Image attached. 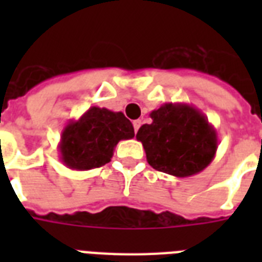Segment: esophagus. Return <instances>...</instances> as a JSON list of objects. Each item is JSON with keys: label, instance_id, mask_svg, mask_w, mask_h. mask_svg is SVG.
I'll list each match as a JSON object with an SVG mask.
<instances>
[{"label": "esophagus", "instance_id": "obj_1", "mask_svg": "<svg viewBox=\"0 0 262 262\" xmlns=\"http://www.w3.org/2000/svg\"><path fill=\"white\" fill-rule=\"evenodd\" d=\"M140 126H141V121H140V119H136V121H133V127H135V132L139 130Z\"/></svg>", "mask_w": 262, "mask_h": 262}]
</instances>
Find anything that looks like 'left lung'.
I'll list each match as a JSON object with an SVG mask.
<instances>
[{
    "mask_svg": "<svg viewBox=\"0 0 262 262\" xmlns=\"http://www.w3.org/2000/svg\"><path fill=\"white\" fill-rule=\"evenodd\" d=\"M140 127L147 162L158 171L190 177L207 168L217 151V133L205 114L187 103H164Z\"/></svg>",
    "mask_w": 262,
    "mask_h": 262,
    "instance_id": "left-lung-1",
    "label": "left lung"
}]
</instances>
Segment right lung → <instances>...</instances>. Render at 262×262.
<instances>
[{"label": "right lung", "mask_w": 262, "mask_h": 262, "mask_svg": "<svg viewBox=\"0 0 262 262\" xmlns=\"http://www.w3.org/2000/svg\"><path fill=\"white\" fill-rule=\"evenodd\" d=\"M135 137V129L121 111L90 107L79 119L69 121L61 133L59 159L71 170L102 167L114 155L121 140Z\"/></svg>", "instance_id": "add662e5"}]
</instances>
